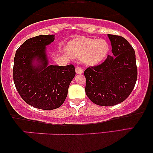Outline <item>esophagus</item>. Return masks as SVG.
I'll list each match as a JSON object with an SVG mask.
<instances>
[{
    "instance_id": "esophagus-1",
    "label": "esophagus",
    "mask_w": 153,
    "mask_h": 153,
    "mask_svg": "<svg viewBox=\"0 0 153 153\" xmlns=\"http://www.w3.org/2000/svg\"><path fill=\"white\" fill-rule=\"evenodd\" d=\"M76 74H82L83 72V70L82 68H81V67L79 66H76Z\"/></svg>"
}]
</instances>
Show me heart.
Here are the masks:
<instances>
[{"label": "heart", "mask_w": 153, "mask_h": 153, "mask_svg": "<svg viewBox=\"0 0 153 153\" xmlns=\"http://www.w3.org/2000/svg\"><path fill=\"white\" fill-rule=\"evenodd\" d=\"M66 51L73 58H83L87 65H95L105 59L109 51V45L105 39L80 37L72 39Z\"/></svg>", "instance_id": "1"}]
</instances>
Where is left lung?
I'll list each match as a JSON object with an SVG mask.
<instances>
[{
	"mask_svg": "<svg viewBox=\"0 0 153 153\" xmlns=\"http://www.w3.org/2000/svg\"><path fill=\"white\" fill-rule=\"evenodd\" d=\"M113 56L102 64L84 71L85 94L93 103L110 106L124 101L133 91L137 79L135 51L126 39L108 35Z\"/></svg>",
	"mask_w": 153,
	"mask_h": 153,
	"instance_id": "left-lung-1",
	"label": "left lung"
}]
</instances>
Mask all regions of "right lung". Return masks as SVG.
Masks as SVG:
<instances>
[{"instance_id":"obj_1","label":"right lung","mask_w":153,"mask_h":153,"mask_svg":"<svg viewBox=\"0 0 153 153\" xmlns=\"http://www.w3.org/2000/svg\"><path fill=\"white\" fill-rule=\"evenodd\" d=\"M54 39L55 36L52 35L27 39L16 50L14 56L13 79L16 88L27 104L39 109L60 107L76 74L72 64L48 66L46 46Z\"/></svg>"}]
</instances>
